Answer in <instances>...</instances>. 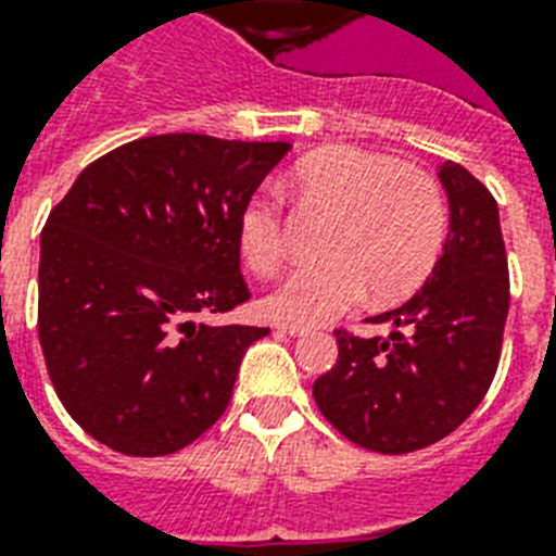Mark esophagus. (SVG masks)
Listing matches in <instances>:
<instances>
[{"instance_id": "34e87169", "label": "esophagus", "mask_w": 556, "mask_h": 556, "mask_svg": "<svg viewBox=\"0 0 556 556\" xmlns=\"http://www.w3.org/2000/svg\"><path fill=\"white\" fill-rule=\"evenodd\" d=\"M277 331L288 333V337H305V333H311L305 325H288V323H277Z\"/></svg>"}]
</instances>
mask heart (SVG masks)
<instances>
[{
    "label": "heart",
    "instance_id": "obj_1",
    "mask_svg": "<svg viewBox=\"0 0 556 556\" xmlns=\"http://www.w3.org/2000/svg\"><path fill=\"white\" fill-rule=\"evenodd\" d=\"M293 197L302 211L328 216L323 263L296 270L265 300L268 317L288 325H319L365 300L410 296L434 270L448 237V202L426 170L386 153L333 146L308 153L293 168ZM245 263L274 277L288 256L286 214L265 193L239 216Z\"/></svg>",
    "mask_w": 556,
    "mask_h": 556
}]
</instances>
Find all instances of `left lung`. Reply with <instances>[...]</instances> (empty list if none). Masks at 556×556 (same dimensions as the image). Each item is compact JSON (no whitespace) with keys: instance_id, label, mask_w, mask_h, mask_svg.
Returning a JSON list of instances; mask_svg holds the SVG:
<instances>
[{"instance_id":"left-lung-1","label":"left lung","mask_w":556,"mask_h":556,"mask_svg":"<svg viewBox=\"0 0 556 556\" xmlns=\"http://www.w3.org/2000/svg\"><path fill=\"white\" fill-rule=\"evenodd\" d=\"M451 228L431 277L405 305L374 323L391 337L333 331L340 356L314 382L323 417L345 440L410 454L471 417L497 374L508 317V260L497 200L457 162H445Z\"/></svg>"}]
</instances>
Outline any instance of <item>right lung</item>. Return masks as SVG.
I'll use <instances>...</instances> for the list:
<instances>
[{
	"mask_svg": "<svg viewBox=\"0 0 556 556\" xmlns=\"http://www.w3.org/2000/svg\"><path fill=\"white\" fill-rule=\"evenodd\" d=\"M288 142L134 139L90 162L42 228L39 345L65 410L108 448L165 457L231 403L254 325L239 216Z\"/></svg>",
	"mask_w": 556,
	"mask_h": 556,
	"instance_id": "right-lung-1",
	"label": "right lung"
}]
</instances>
